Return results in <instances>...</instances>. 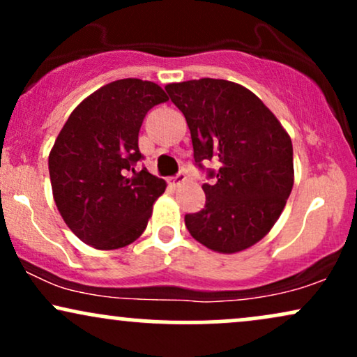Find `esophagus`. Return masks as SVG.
I'll return each mask as SVG.
<instances>
[{
    "label": "esophagus",
    "mask_w": 357,
    "mask_h": 357,
    "mask_svg": "<svg viewBox=\"0 0 357 357\" xmlns=\"http://www.w3.org/2000/svg\"><path fill=\"white\" fill-rule=\"evenodd\" d=\"M184 181H186V174L184 173H179L178 176H174V178H169L167 179V183L171 184V186H179V184H183Z\"/></svg>",
    "instance_id": "34e87169"
}]
</instances>
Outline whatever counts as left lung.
Returning <instances> with one entry per match:
<instances>
[{"label": "left lung", "instance_id": "1", "mask_svg": "<svg viewBox=\"0 0 357 357\" xmlns=\"http://www.w3.org/2000/svg\"><path fill=\"white\" fill-rule=\"evenodd\" d=\"M186 117L195 161L218 162L215 184H203L206 204L184 216L196 241L218 253L258 243L284 211L294 186L289 132L253 92L235 82L199 79L167 84Z\"/></svg>", "mask_w": 357, "mask_h": 357}]
</instances>
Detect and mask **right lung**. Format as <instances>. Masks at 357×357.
Wrapping results in <instances>:
<instances>
[{
  "mask_svg": "<svg viewBox=\"0 0 357 357\" xmlns=\"http://www.w3.org/2000/svg\"><path fill=\"white\" fill-rule=\"evenodd\" d=\"M166 100L154 82H110L73 109L56 136L48 155L53 199L90 247L122 248L146 230L166 181L132 166L142 158L137 142L147 110Z\"/></svg>",
  "mask_w": 357,
  "mask_h": 357,
  "instance_id": "right-lung-1",
  "label": "right lung"
}]
</instances>
